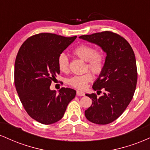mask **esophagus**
Returning <instances> with one entry per match:
<instances>
[{
  "mask_svg": "<svg viewBox=\"0 0 150 150\" xmlns=\"http://www.w3.org/2000/svg\"><path fill=\"white\" fill-rule=\"evenodd\" d=\"M77 95L80 96V97H83V96H85V93H84L83 92H82V91L77 90Z\"/></svg>",
  "mask_w": 150,
  "mask_h": 150,
  "instance_id": "esophagus-1",
  "label": "esophagus"
}]
</instances>
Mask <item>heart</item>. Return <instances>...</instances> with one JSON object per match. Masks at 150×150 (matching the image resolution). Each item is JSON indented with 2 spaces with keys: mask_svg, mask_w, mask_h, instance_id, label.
Instances as JSON below:
<instances>
[{
  "mask_svg": "<svg viewBox=\"0 0 150 150\" xmlns=\"http://www.w3.org/2000/svg\"><path fill=\"white\" fill-rule=\"evenodd\" d=\"M74 56L86 61L85 70L89 69L95 75H100L105 66V54L101 50H95L92 46L82 44L73 49ZM58 66L63 73L69 71V60L65 53L58 56ZM93 75L90 71L86 72L81 75H75L67 80V83L74 88L83 89L87 83L93 80Z\"/></svg>",
  "mask_w": 150,
  "mask_h": 150,
  "instance_id": "heart-1",
  "label": "heart"
}]
</instances>
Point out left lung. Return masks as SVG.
Masks as SVG:
<instances>
[{"mask_svg":"<svg viewBox=\"0 0 150 150\" xmlns=\"http://www.w3.org/2000/svg\"><path fill=\"white\" fill-rule=\"evenodd\" d=\"M79 38L97 44L106 53L104 70L92 86L99 92L103 89L104 95L86 94L92 104L85 115L93 123L108 124L123 113L133 97L137 80L135 53L124 38L111 31Z\"/></svg>","mask_w":150,"mask_h":150,"instance_id":"1","label":"left lung"}]
</instances>
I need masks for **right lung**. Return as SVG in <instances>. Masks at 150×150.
<instances>
[{"instance_id":"1","label":"right lung","mask_w":150,"mask_h":150,"mask_svg":"<svg viewBox=\"0 0 150 150\" xmlns=\"http://www.w3.org/2000/svg\"><path fill=\"white\" fill-rule=\"evenodd\" d=\"M77 37H65L40 33L29 37L19 49L15 63V85L20 101L29 116L42 124L63 118L76 91L62 87L51 90V82L60 73L57 60Z\"/></svg>"}]
</instances>
